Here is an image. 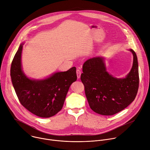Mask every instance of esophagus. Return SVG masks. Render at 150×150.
<instances>
[{"label": "esophagus", "mask_w": 150, "mask_h": 150, "mask_svg": "<svg viewBox=\"0 0 150 150\" xmlns=\"http://www.w3.org/2000/svg\"><path fill=\"white\" fill-rule=\"evenodd\" d=\"M81 71L79 69H76V75H77V77L78 78H79L81 76Z\"/></svg>", "instance_id": "obj_1"}]
</instances>
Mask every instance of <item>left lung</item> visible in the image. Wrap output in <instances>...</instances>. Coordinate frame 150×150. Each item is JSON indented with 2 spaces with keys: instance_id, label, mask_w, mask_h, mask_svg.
<instances>
[{
  "instance_id": "8db88e82",
  "label": "left lung",
  "mask_w": 150,
  "mask_h": 150,
  "mask_svg": "<svg viewBox=\"0 0 150 150\" xmlns=\"http://www.w3.org/2000/svg\"><path fill=\"white\" fill-rule=\"evenodd\" d=\"M133 54V66L125 78H116L106 71L104 59L96 57L85 62L81 79L90 108L96 113L113 115L129 105L135 98L139 87L137 56Z\"/></svg>"
}]
</instances>
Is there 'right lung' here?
I'll list each match as a JSON object with an SVG mask.
<instances>
[{
  "label": "right lung",
  "mask_w": 150,
  "mask_h": 150,
  "mask_svg": "<svg viewBox=\"0 0 150 150\" xmlns=\"http://www.w3.org/2000/svg\"><path fill=\"white\" fill-rule=\"evenodd\" d=\"M23 46V44L19 46L11 68L16 96L21 104L31 113L41 117H52L61 110L71 85L76 81V68L54 73L42 80L29 79L21 67Z\"/></svg>",
  "instance_id": "obj_1"
}]
</instances>
